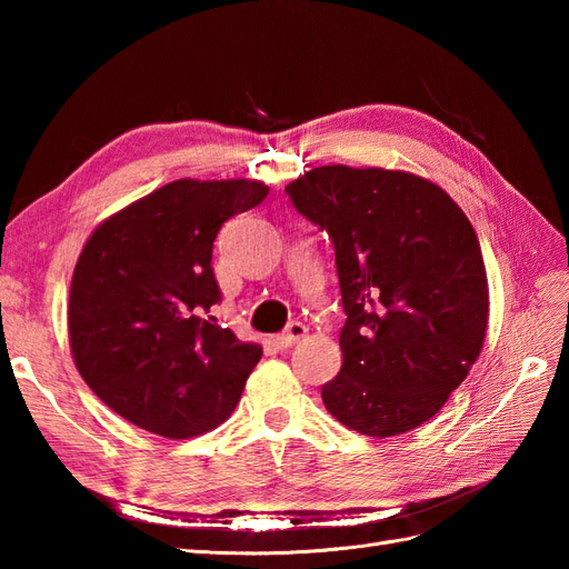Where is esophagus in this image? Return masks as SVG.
I'll list each match as a JSON object with an SVG mask.
<instances>
[{
  "instance_id": "34e87169",
  "label": "esophagus",
  "mask_w": 569,
  "mask_h": 569,
  "mask_svg": "<svg viewBox=\"0 0 569 569\" xmlns=\"http://www.w3.org/2000/svg\"><path fill=\"white\" fill-rule=\"evenodd\" d=\"M306 325H301V322H291L289 327H287V332H282V335H278V339H274V343H278V349H291L295 347V343H299L301 339H306Z\"/></svg>"
}]
</instances>
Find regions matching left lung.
Here are the masks:
<instances>
[{"label": "left lung", "mask_w": 569, "mask_h": 569, "mask_svg": "<svg viewBox=\"0 0 569 569\" xmlns=\"http://www.w3.org/2000/svg\"><path fill=\"white\" fill-rule=\"evenodd\" d=\"M284 192L335 244L347 322L325 408L366 437L425 425L487 337V268L468 216L439 184L406 170L320 166Z\"/></svg>", "instance_id": "obj_1"}]
</instances>
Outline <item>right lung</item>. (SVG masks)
<instances>
[{
    "instance_id": "1",
    "label": "right lung",
    "mask_w": 569,
    "mask_h": 569,
    "mask_svg": "<svg viewBox=\"0 0 569 569\" xmlns=\"http://www.w3.org/2000/svg\"><path fill=\"white\" fill-rule=\"evenodd\" d=\"M268 192L247 178H182L109 216L84 242L68 341L82 380L120 418L166 439L230 418L263 349L211 316L213 242Z\"/></svg>"
}]
</instances>
